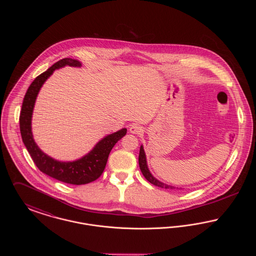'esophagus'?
I'll return each instance as SVG.
<instances>
[{"instance_id": "esophagus-1", "label": "esophagus", "mask_w": 256, "mask_h": 256, "mask_svg": "<svg viewBox=\"0 0 256 256\" xmlns=\"http://www.w3.org/2000/svg\"><path fill=\"white\" fill-rule=\"evenodd\" d=\"M142 130H143L142 128L140 126H138V124H132L130 128V134H140V132H142Z\"/></svg>"}]
</instances>
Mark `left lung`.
I'll return each instance as SVG.
<instances>
[{"mask_svg": "<svg viewBox=\"0 0 256 256\" xmlns=\"http://www.w3.org/2000/svg\"><path fill=\"white\" fill-rule=\"evenodd\" d=\"M139 167H140V170L142 172L143 176H145L146 180L148 182L156 185V186H158L161 188H165V189H182V188H178V187H174V186H172V185H168L166 183L161 182L160 180H158V178H156L152 172L148 170V163H146V154H145V150H144V146L143 145H141L140 146V152H139Z\"/></svg>", "mask_w": 256, "mask_h": 256, "instance_id": "obj_1", "label": "left lung"}]
</instances>
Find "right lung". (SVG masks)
Here are the masks:
<instances>
[{
	"instance_id": "right-lung-1",
	"label": "right lung",
	"mask_w": 256,
	"mask_h": 256,
	"mask_svg": "<svg viewBox=\"0 0 256 256\" xmlns=\"http://www.w3.org/2000/svg\"><path fill=\"white\" fill-rule=\"evenodd\" d=\"M65 66L82 67V62L73 58H63L39 74L30 86L24 95L20 113V132L22 140L37 168L52 178L74 185L92 182L100 176L106 168L112 148L126 134V128L108 134L100 139L86 156L74 161H60L46 154L37 146L32 130V113L41 87L54 72Z\"/></svg>"
}]
</instances>
